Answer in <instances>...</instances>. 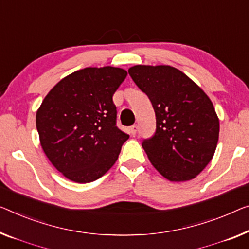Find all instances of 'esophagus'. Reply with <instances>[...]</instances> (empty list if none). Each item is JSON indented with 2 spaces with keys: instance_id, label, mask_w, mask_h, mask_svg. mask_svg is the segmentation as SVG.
<instances>
[{
  "instance_id": "obj_1",
  "label": "esophagus",
  "mask_w": 249,
  "mask_h": 249,
  "mask_svg": "<svg viewBox=\"0 0 249 249\" xmlns=\"http://www.w3.org/2000/svg\"><path fill=\"white\" fill-rule=\"evenodd\" d=\"M129 134L131 135H135L136 132H137V125H132L131 127H129Z\"/></svg>"
}]
</instances>
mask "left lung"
<instances>
[{"label": "left lung", "instance_id": "obj_1", "mask_svg": "<svg viewBox=\"0 0 249 249\" xmlns=\"http://www.w3.org/2000/svg\"><path fill=\"white\" fill-rule=\"evenodd\" d=\"M129 76L152 103L157 129L142 146L148 160L170 181H188L213 159L219 120L205 91L171 66L137 65Z\"/></svg>", "mask_w": 249, "mask_h": 249}]
</instances>
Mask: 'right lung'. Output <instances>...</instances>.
Segmentation results:
<instances>
[{
    "label": "right lung",
    "mask_w": 249,
    "mask_h": 249,
    "mask_svg": "<svg viewBox=\"0 0 249 249\" xmlns=\"http://www.w3.org/2000/svg\"><path fill=\"white\" fill-rule=\"evenodd\" d=\"M127 76L115 67L85 68L51 89L36 112L40 143L67 179L88 183L116 162L129 135L117 127L113 95Z\"/></svg>",
    "instance_id": "1"
}]
</instances>
